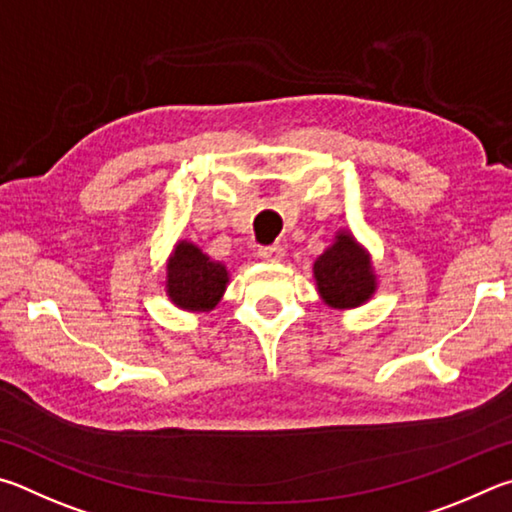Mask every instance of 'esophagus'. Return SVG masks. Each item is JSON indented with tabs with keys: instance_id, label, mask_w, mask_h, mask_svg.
Returning <instances> with one entry per match:
<instances>
[{
	"instance_id": "obj_1",
	"label": "esophagus",
	"mask_w": 512,
	"mask_h": 512,
	"mask_svg": "<svg viewBox=\"0 0 512 512\" xmlns=\"http://www.w3.org/2000/svg\"><path fill=\"white\" fill-rule=\"evenodd\" d=\"M258 256H261L263 261L279 263V261H283V256H285V247L283 245H267V247L258 249Z\"/></svg>"
}]
</instances>
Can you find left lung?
I'll return each instance as SVG.
<instances>
[{
    "instance_id": "1",
    "label": "left lung",
    "mask_w": 512,
    "mask_h": 512,
    "mask_svg": "<svg viewBox=\"0 0 512 512\" xmlns=\"http://www.w3.org/2000/svg\"><path fill=\"white\" fill-rule=\"evenodd\" d=\"M317 290L330 308H357L375 292L371 258L351 233H339L315 263Z\"/></svg>"
}]
</instances>
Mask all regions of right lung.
Returning a JSON list of instances; mask_svg holds the SVG:
<instances>
[{
  "instance_id": "right-lung-1",
  "label": "right lung",
  "mask_w": 512,
  "mask_h": 512,
  "mask_svg": "<svg viewBox=\"0 0 512 512\" xmlns=\"http://www.w3.org/2000/svg\"><path fill=\"white\" fill-rule=\"evenodd\" d=\"M229 283L227 267L211 261L191 242H179L168 261L166 292L182 310L209 312L222 297Z\"/></svg>"
}]
</instances>
